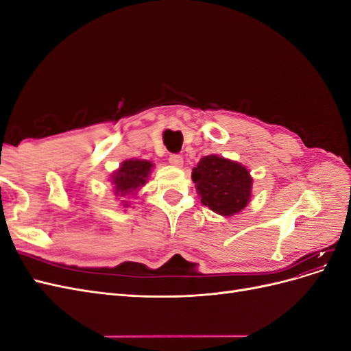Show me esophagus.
<instances>
[{
    "mask_svg": "<svg viewBox=\"0 0 351 351\" xmlns=\"http://www.w3.org/2000/svg\"><path fill=\"white\" fill-rule=\"evenodd\" d=\"M169 164L174 165V167H182L183 165V156L182 155H177V154H171L169 155Z\"/></svg>",
    "mask_w": 351,
    "mask_h": 351,
    "instance_id": "obj_1",
    "label": "esophagus"
}]
</instances>
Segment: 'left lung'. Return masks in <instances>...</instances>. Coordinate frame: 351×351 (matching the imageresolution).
I'll list each match as a JSON object with an SVG mask.
<instances>
[{
	"mask_svg": "<svg viewBox=\"0 0 351 351\" xmlns=\"http://www.w3.org/2000/svg\"><path fill=\"white\" fill-rule=\"evenodd\" d=\"M192 178L202 204L222 217L243 210L252 197L249 169L227 158L204 156L193 168Z\"/></svg>",
	"mask_w": 351,
	"mask_h": 351,
	"instance_id": "1",
	"label": "left lung"
}]
</instances>
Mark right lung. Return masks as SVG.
I'll return each mask as SVG.
<instances>
[{
    "label": "right lung",
    "mask_w": 351,
    "mask_h": 351,
    "mask_svg": "<svg viewBox=\"0 0 351 351\" xmlns=\"http://www.w3.org/2000/svg\"><path fill=\"white\" fill-rule=\"evenodd\" d=\"M154 164L146 159H127L121 162L120 168L111 174V183L114 184L115 195L125 196L136 193L145 186L147 177L151 174ZM124 206H129L125 200Z\"/></svg>",
    "instance_id": "obj_1"
}]
</instances>
